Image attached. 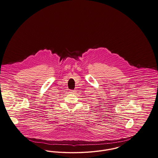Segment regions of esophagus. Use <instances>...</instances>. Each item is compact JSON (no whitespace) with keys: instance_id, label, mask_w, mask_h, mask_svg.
Segmentation results:
<instances>
[{"instance_id":"obj_1","label":"esophagus","mask_w":158,"mask_h":158,"mask_svg":"<svg viewBox=\"0 0 158 158\" xmlns=\"http://www.w3.org/2000/svg\"><path fill=\"white\" fill-rule=\"evenodd\" d=\"M70 92H71V93H74V92H75V90H70Z\"/></svg>"}]
</instances>
